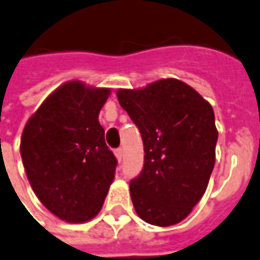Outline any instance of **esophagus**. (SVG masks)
Masks as SVG:
<instances>
[{
  "instance_id": "esophagus-1",
  "label": "esophagus",
  "mask_w": 260,
  "mask_h": 260,
  "mask_svg": "<svg viewBox=\"0 0 260 260\" xmlns=\"http://www.w3.org/2000/svg\"><path fill=\"white\" fill-rule=\"evenodd\" d=\"M114 154H115V157H117V159H118V161H121V159H122V155H124V153H122V149H121V147L115 149Z\"/></svg>"
}]
</instances>
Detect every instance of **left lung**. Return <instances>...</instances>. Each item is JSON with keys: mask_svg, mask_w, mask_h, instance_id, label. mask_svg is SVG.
<instances>
[{"mask_svg": "<svg viewBox=\"0 0 260 260\" xmlns=\"http://www.w3.org/2000/svg\"><path fill=\"white\" fill-rule=\"evenodd\" d=\"M117 96L145 147L143 169L129 183L136 213L154 226L176 224L201 200L212 174L218 142L212 106L175 78Z\"/></svg>", "mask_w": 260, "mask_h": 260, "instance_id": "8db88e82", "label": "left lung"}]
</instances>
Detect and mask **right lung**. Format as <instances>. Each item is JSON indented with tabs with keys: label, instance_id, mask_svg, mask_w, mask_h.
<instances>
[{
	"label": "right lung",
	"instance_id": "1",
	"mask_svg": "<svg viewBox=\"0 0 260 260\" xmlns=\"http://www.w3.org/2000/svg\"><path fill=\"white\" fill-rule=\"evenodd\" d=\"M110 89L67 82L27 121L20 155L34 193L53 215L86 222L101 211L118 161L105 142L99 111Z\"/></svg>",
	"mask_w": 260,
	"mask_h": 260
}]
</instances>
